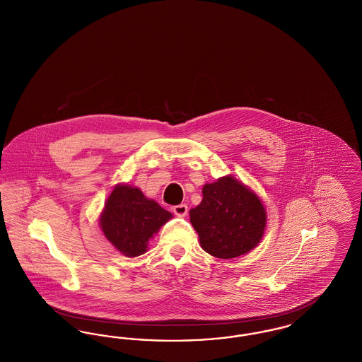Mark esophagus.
Wrapping results in <instances>:
<instances>
[{
  "mask_svg": "<svg viewBox=\"0 0 362 362\" xmlns=\"http://www.w3.org/2000/svg\"><path fill=\"white\" fill-rule=\"evenodd\" d=\"M173 211L175 213V216H177V217H186V214L189 211V206L185 205V204H180V205L173 206Z\"/></svg>",
  "mask_w": 362,
  "mask_h": 362,
  "instance_id": "34e87169",
  "label": "esophagus"
}]
</instances>
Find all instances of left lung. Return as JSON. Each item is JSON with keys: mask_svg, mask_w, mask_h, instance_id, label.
<instances>
[{"mask_svg": "<svg viewBox=\"0 0 362 362\" xmlns=\"http://www.w3.org/2000/svg\"><path fill=\"white\" fill-rule=\"evenodd\" d=\"M202 194V202L189 210V221L207 254L238 258L258 245L266 226V211L252 191L225 176L205 185Z\"/></svg>", "mask_w": 362, "mask_h": 362, "instance_id": "8db88e82", "label": "left lung"}]
</instances>
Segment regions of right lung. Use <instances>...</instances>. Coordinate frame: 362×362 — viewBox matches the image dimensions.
Returning a JSON list of instances; mask_svg holds the SVG:
<instances>
[{"label":"right lung","mask_w":362,"mask_h":362,"mask_svg":"<svg viewBox=\"0 0 362 362\" xmlns=\"http://www.w3.org/2000/svg\"><path fill=\"white\" fill-rule=\"evenodd\" d=\"M173 218L157 202L145 198L141 189L117 186L107 199L100 226L107 240L126 257L146 251L148 240Z\"/></svg>","instance_id":"right-lung-1"}]
</instances>
